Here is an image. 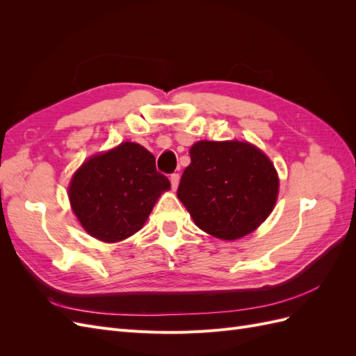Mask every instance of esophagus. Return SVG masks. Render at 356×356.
Listing matches in <instances>:
<instances>
[{
  "instance_id": "obj_1",
  "label": "esophagus",
  "mask_w": 356,
  "mask_h": 356,
  "mask_svg": "<svg viewBox=\"0 0 356 356\" xmlns=\"http://www.w3.org/2000/svg\"><path fill=\"white\" fill-rule=\"evenodd\" d=\"M169 179H170V186H172V190H177L178 184H179V174H172Z\"/></svg>"
}]
</instances>
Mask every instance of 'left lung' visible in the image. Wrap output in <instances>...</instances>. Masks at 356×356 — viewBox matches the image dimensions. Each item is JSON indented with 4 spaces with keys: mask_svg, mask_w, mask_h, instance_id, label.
Listing matches in <instances>:
<instances>
[{
    "mask_svg": "<svg viewBox=\"0 0 356 356\" xmlns=\"http://www.w3.org/2000/svg\"><path fill=\"white\" fill-rule=\"evenodd\" d=\"M190 157L177 195L199 229L234 241L268 217L279 179L272 161L257 147L200 141L190 148Z\"/></svg>",
    "mask_w": 356,
    "mask_h": 356,
    "instance_id": "obj_1",
    "label": "left lung"
}]
</instances>
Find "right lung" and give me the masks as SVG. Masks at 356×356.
<instances>
[{
	"label": "right lung",
	"mask_w": 356,
	"mask_h": 356,
	"mask_svg": "<svg viewBox=\"0 0 356 356\" xmlns=\"http://www.w3.org/2000/svg\"><path fill=\"white\" fill-rule=\"evenodd\" d=\"M169 179L143 145L123 143L84 161L68 188L74 213L93 238L118 242L147 221Z\"/></svg>",
	"instance_id": "right-lung-1"
}]
</instances>
